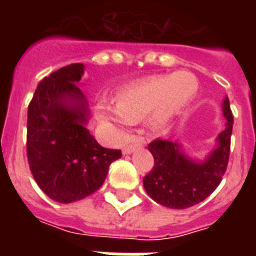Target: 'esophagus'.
<instances>
[{
	"instance_id": "1",
	"label": "esophagus",
	"mask_w": 256,
	"mask_h": 256,
	"mask_svg": "<svg viewBox=\"0 0 256 256\" xmlns=\"http://www.w3.org/2000/svg\"><path fill=\"white\" fill-rule=\"evenodd\" d=\"M144 144V142L142 140H136V144H128L126 148H124V154H132L136 148H140Z\"/></svg>"
}]
</instances>
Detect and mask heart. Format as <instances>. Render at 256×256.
Listing matches in <instances>:
<instances>
[{
	"mask_svg": "<svg viewBox=\"0 0 256 256\" xmlns=\"http://www.w3.org/2000/svg\"><path fill=\"white\" fill-rule=\"evenodd\" d=\"M198 80L190 72L160 74L120 88L116 106L100 102L96 104L98 120L112 124L122 134L128 124H136L150 116L154 128L168 126L198 92Z\"/></svg>",
	"mask_w": 256,
	"mask_h": 256,
	"instance_id": "obj_1",
	"label": "heart"
}]
</instances>
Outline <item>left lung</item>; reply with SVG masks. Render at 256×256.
I'll return each instance as SVG.
<instances>
[{
  "instance_id": "left-lung-1",
  "label": "left lung",
  "mask_w": 256,
  "mask_h": 256,
  "mask_svg": "<svg viewBox=\"0 0 256 256\" xmlns=\"http://www.w3.org/2000/svg\"><path fill=\"white\" fill-rule=\"evenodd\" d=\"M223 116L227 120L226 128L204 162L187 158L180 146L171 140H156L148 144L154 166L144 178V187L150 198L164 207L180 210L204 200L218 187L228 164L234 124L228 98L223 100Z\"/></svg>"
}]
</instances>
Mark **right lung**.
Wrapping results in <instances>:
<instances>
[{"label":"right lung","mask_w":256,"mask_h":256,"mask_svg":"<svg viewBox=\"0 0 256 256\" xmlns=\"http://www.w3.org/2000/svg\"><path fill=\"white\" fill-rule=\"evenodd\" d=\"M82 64L38 84L28 108L26 152L36 182L49 198L72 203L96 192L120 150L102 148L86 128L88 100L77 84Z\"/></svg>","instance_id":"add662e5"}]
</instances>
